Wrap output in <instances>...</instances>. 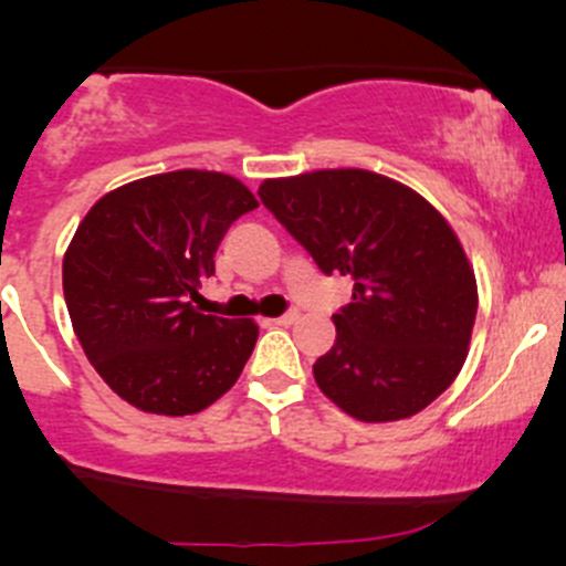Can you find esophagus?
Returning a JSON list of instances; mask_svg holds the SVG:
<instances>
[{
	"label": "esophagus",
	"instance_id": "esophagus-1",
	"mask_svg": "<svg viewBox=\"0 0 566 566\" xmlns=\"http://www.w3.org/2000/svg\"><path fill=\"white\" fill-rule=\"evenodd\" d=\"M295 319H298V312H295V310H290L287 315H282V317H273V319H268V323H271V325H293Z\"/></svg>",
	"mask_w": 566,
	"mask_h": 566
}]
</instances>
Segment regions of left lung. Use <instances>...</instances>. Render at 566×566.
Listing matches in <instances>:
<instances>
[{
	"mask_svg": "<svg viewBox=\"0 0 566 566\" xmlns=\"http://www.w3.org/2000/svg\"><path fill=\"white\" fill-rule=\"evenodd\" d=\"M260 199L323 273L353 279L319 391L358 421L419 413L465 364L476 279L449 221L424 197L367 169H317L260 186Z\"/></svg>",
	"mask_w": 566,
	"mask_h": 566,
	"instance_id": "8db88e82",
	"label": "left lung"
}]
</instances>
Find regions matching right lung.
Wrapping results in <instances>:
<instances>
[{"mask_svg":"<svg viewBox=\"0 0 566 566\" xmlns=\"http://www.w3.org/2000/svg\"><path fill=\"white\" fill-rule=\"evenodd\" d=\"M256 208L205 169L142 177L101 197L62 260L73 331L108 389L145 413H199L241 378L260 328L199 310L230 224Z\"/></svg>","mask_w":566,"mask_h":566,"instance_id":"obj_1","label":"right lung"}]
</instances>
